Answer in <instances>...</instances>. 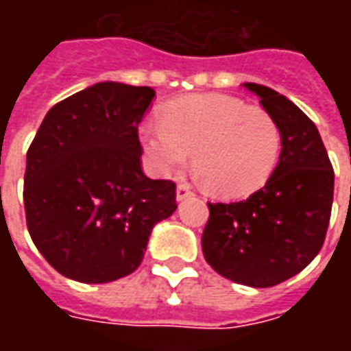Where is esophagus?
Here are the masks:
<instances>
[{"label":"esophagus","mask_w":351,"mask_h":351,"mask_svg":"<svg viewBox=\"0 0 351 351\" xmlns=\"http://www.w3.org/2000/svg\"><path fill=\"white\" fill-rule=\"evenodd\" d=\"M193 195V191L188 184H180L178 188H176V201H182L186 197H191Z\"/></svg>","instance_id":"esophagus-1"}]
</instances>
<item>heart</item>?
<instances>
[{
  "instance_id": "b5f03b06",
  "label": "heart",
  "mask_w": 351,
  "mask_h": 351,
  "mask_svg": "<svg viewBox=\"0 0 351 351\" xmlns=\"http://www.w3.org/2000/svg\"><path fill=\"white\" fill-rule=\"evenodd\" d=\"M138 138L160 176L193 167L214 195L246 197L259 190L276 167L282 135L265 108L221 93H199L171 101L163 122L145 120Z\"/></svg>"
}]
</instances>
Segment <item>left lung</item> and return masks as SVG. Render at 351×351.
<instances>
[{
	"label": "left lung",
	"instance_id": "8db88e82",
	"mask_svg": "<svg viewBox=\"0 0 351 351\" xmlns=\"http://www.w3.org/2000/svg\"><path fill=\"white\" fill-rule=\"evenodd\" d=\"M278 123L282 150L261 190L239 203H208L201 237L206 263L237 284L271 287L322 250L331 218L335 173L319 131L272 88L244 82Z\"/></svg>",
	"mask_w": 351,
	"mask_h": 351
}]
</instances>
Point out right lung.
Masks as SVG:
<instances>
[{"instance_id": "1", "label": "right lung", "mask_w": 351, "mask_h": 351, "mask_svg": "<svg viewBox=\"0 0 351 351\" xmlns=\"http://www.w3.org/2000/svg\"><path fill=\"white\" fill-rule=\"evenodd\" d=\"M154 95L97 82L50 108L27 150V231L67 278L105 284L131 274L154 226L176 210L175 184L141 169L137 128Z\"/></svg>"}]
</instances>
